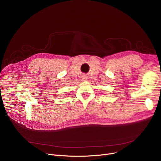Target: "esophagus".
<instances>
[{"instance_id": "esophagus-1", "label": "esophagus", "mask_w": 161, "mask_h": 161, "mask_svg": "<svg viewBox=\"0 0 161 161\" xmlns=\"http://www.w3.org/2000/svg\"><path fill=\"white\" fill-rule=\"evenodd\" d=\"M82 79H83V81H87L88 80V76H86V75H83V76H82Z\"/></svg>"}]
</instances>
